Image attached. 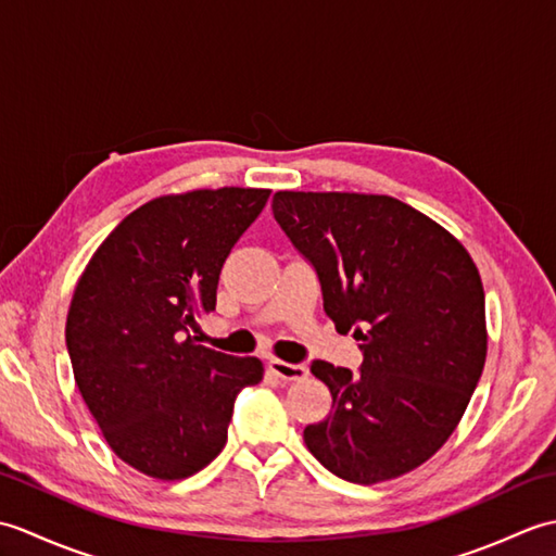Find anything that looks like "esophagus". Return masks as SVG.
Here are the masks:
<instances>
[{
	"mask_svg": "<svg viewBox=\"0 0 556 556\" xmlns=\"http://www.w3.org/2000/svg\"><path fill=\"white\" fill-rule=\"evenodd\" d=\"M269 370L275 372L277 377H281V380H289V382L305 380V377H308V368H305L303 363H287V361H279V358L269 361Z\"/></svg>",
	"mask_w": 556,
	"mask_h": 556,
	"instance_id": "obj_1",
	"label": "esophagus"
}]
</instances>
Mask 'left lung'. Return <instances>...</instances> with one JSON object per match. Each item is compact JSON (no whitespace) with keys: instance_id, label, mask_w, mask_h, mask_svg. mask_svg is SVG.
Instances as JSON below:
<instances>
[{"instance_id":"1","label":"left lung","mask_w":556,"mask_h":556,"mask_svg":"<svg viewBox=\"0 0 556 556\" xmlns=\"http://www.w3.org/2000/svg\"><path fill=\"white\" fill-rule=\"evenodd\" d=\"M271 212L315 267L325 313L363 351L358 372L313 361L332 413L303 430L305 446L358 485L408 473L456 430L485 368V291L473 257L389 195L279 191Z\"/></svg>"}]
</instances>
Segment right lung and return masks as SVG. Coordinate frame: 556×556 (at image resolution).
Wrapping results in <instances>:
<instances>
[{
  "instance_id": "1",
  "label": "right lung",
  "mask_w": 556,
  "mask_h": 556,
  "mask_svg": "<svg viewBox=\"0 0 556 556\" xmlns=\"http://www.w3.org/2000/svg\"><path fill=\"white\" fill-rule=\"evenodd\" d=\"M267 188L162 195L122 219L83 269L66 315L78 392L124 464L157 480L203 470L227 444L236 394L257 358L195 344L224 260L263 212Z\"/></svg>"
}]
</instances>
